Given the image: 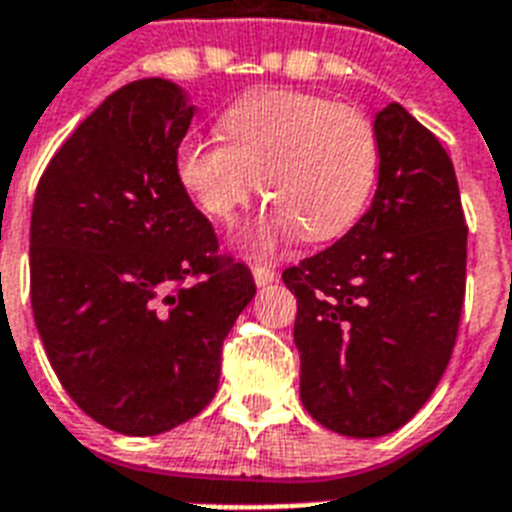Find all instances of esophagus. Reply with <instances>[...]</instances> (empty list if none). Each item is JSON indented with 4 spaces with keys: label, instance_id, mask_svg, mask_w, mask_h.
<instances>
[{
    "label": "esophagus",
    "instance_id": "esophagus-1",
    "mask_svg": "<svg viewBox=\"0 0 512 512\" xmlns=\"http://www.w3.org/2000/svg\"><path fill=\"white\" fill-rule=\"evenodd\" d=\"M252 276H255V284L257 286H268L270 281H276V270L270 268V265H263V263H255L252 265Z\"/></svg>",
    "mask_w": 512,
    "mask_h": 512
}]
</instances>
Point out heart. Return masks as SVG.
I'll return each instance as SVG.
<instances>
[{
    "instance_id": "1",
    "label": "heart",
    "mask_w": 512,
    "mask_h": 512,
    "mask_svg": "<svg viewBox=\"0 0 512 512\" xmlns=\"http://www.w3.org/2000/svg\"><path fill=\"white\" fill-rule=\"evenodd\" d=\"M220 131L226 141L189 136L178 144L176 176L218 223H231L263 189L270 205L244 234L255 255L297 231L305 242L334 239L368 205L378 139L357 107L307 91L260 89L223 112Z\"/></svg>"
}]
</instances>
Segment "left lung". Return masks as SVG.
Wrapping results in <instances>:
<instances>
[{
    "label": "left lung",
    "instance_id": "left-lung-1",
    "mask_svg": "<svg viewBox=\"0 0 512 512\" xmlns=\"http://www.w3.org/2000/svg\"><path fill=\"white\" fill-rule=\"evenodd\" d=\"M376 197L363 218L281 273L297 297L299 394L336 434L397 431L434 394L458 339L465 226L450 155L402 105L381 110Z\"/></svg>",
    "mask_w": 512,
    "mask_h": 512
}]
</instances>
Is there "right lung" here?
<instances>
[{
  "instance_id": "1",
  "label": "right lung",
  "mask_w": 512,
  "mask_h": 512,
  "mask_svg": "<svg viewBox=\"0 0 512 512\" xmlns=\"http://www.w3.org/2000/svg\"><path fill=\"white\" fill-rule=\"evenodd\" d=\"M194 107L176 83L118 89L36 186L31 307L70 400L128 436L181 426L218 392L223 339L255 297L176 176Z\"/></svg>"
}]
</instances>
